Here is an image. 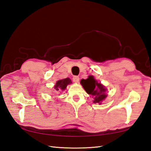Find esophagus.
Segmentation results:
<instances>
[{
    "instance_id": "34e87169",
    "label": "esophagus",
    "mask_w": 151,
    "mask_h": 151,
    "mask_svg": "<svg viewBox=\"0 0 151 151\" xmlns=\"http://www.w3.org/2000/svg\"><path fill=\"white\" fill-rule=\"evenodd\" d=\"M72 80H73V81L74 82V83H77L79 81V77L78 76H74V77H73V78H72Z\"/></svg>"
}]
</instances>
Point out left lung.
Segmentation results:
<instances>
[{
	"label": "left lung",
	"instance_id": "8db88e82",
	"mask_svg": "<svg viewBox=\"0 0 151 151\" xmlns=\"http://www.w3.org/2000/svg\"><path fill=\"white\" fill-rule=\"evenodd\" d=\"M81 84L83 86L86 93L94 97V103L101 104L102 101L106 98V89L101 83L94 79L93 76H90L87 79H82Z\"/></svg>",
	"mask_w": 151,
	"mask_h": 151
}]
</instances>
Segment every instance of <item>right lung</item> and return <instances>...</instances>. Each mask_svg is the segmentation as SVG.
Segmentation results:
<instances>
[{
    "mask_svg": "<svg viewBox=\"0 0 151 151\" xmlns=\"http://www.w3.org/2000/svg\"><path fill=\"white\" fill-rule=\"evenodd\" d=\"M72 83L71 80L69 78H66L58 81L55 85L54 86V89H55L57 92H61L62 91L65 90L67 86Z\"/></svg>",
    "mask_w": 151,
    "mask_h": 151,
    "instance_id": "obj_1",
    "label": "right lung"
}]
</instances>
